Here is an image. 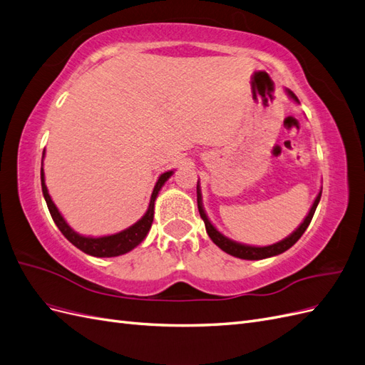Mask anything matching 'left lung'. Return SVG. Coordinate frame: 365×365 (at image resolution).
Segmentation results:
<instances>
[{"instance_id":"obj_1","label":"left lung","mask_w":365,"mask_h":365,"mask_svg":"<svg viewBox=\"0 0 365 365\" xmlns=\"http://www.w3.org/2000/svg\"><path fill=\"white\" fill-rule=\"evenodd\" d=\"M287 95H289L290 98H292L295 102H298V98H297L290 90H287ZM319 199H321V191H319V194L317 195V199H315L314 205H312L307 217L304 218V222L298 226L297 231H294L289 237H286L284 240H281V242H278V243H275V245L264 246V247H255V246H247V245H242V243H237V242L229 240V238H226L223 234H220V232L217 231V229L212 226V223L210 222V218L206 217V214H205V211H203V206H202V194H200L199 183H197V206H199V212H200V217L203 218V222H205L207 235H210L211 240H212L218 247H220L222 251H225V252L229 254V255H234V257H237V258H243V259H263V258H267V257H274V255H278V254H283L284 251H287L289 247H292V246L299 240L301 235L304 234L307 226L310 225L312 217H314L317 206H318V203H319Z\"/></svg>"}]
</instances>
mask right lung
<instances>
[{"mask_svg": "<svg viewBox=\"0 0 365 365\" xmlns=\"http://www.w3.org/2000/svg\"><path fill=\"white\" fill-rule=\"evenodd\" d=\"M171 174H173V171H168V173H163L159 177V180H158V183H155L153 194H151L148 211L145 212V215L140 218L138 223H134L133 226H130L128 229H125V231H122L119 234L107 235V237H98V238L79 235L67 225V222L64 220V217L61 215V212L58 211V207L50 199L47 186H46V182H44L43 168H41V188H43V194H44L46 202H47V207H48L51 218H53V222L59 227V231L62 232V235H64L71 245H75L78 249H81L82 252H86V254L93 255V257H102V258L103 257H118V255L130 252L131 249L136 247L143 240V238L147 237L150 227H151V223H153V218H154L155 197H158L163 183L170 179Z\"/></svg>", "mask_w": 365, "mask_h": 365, "instance_id": "right-lung-1", "label": "right lung"}]
</instances>
